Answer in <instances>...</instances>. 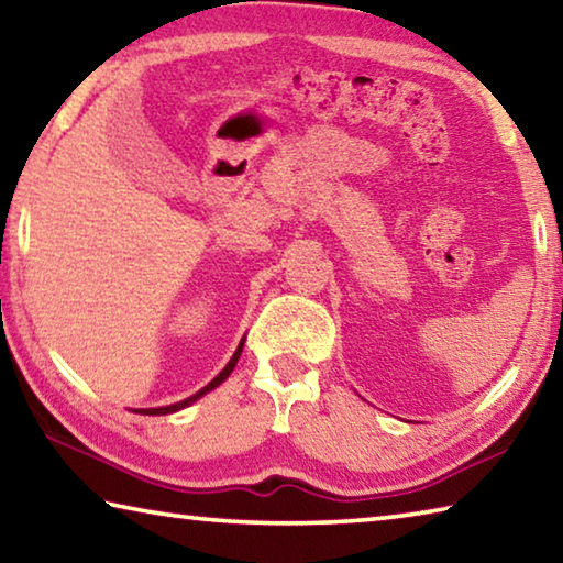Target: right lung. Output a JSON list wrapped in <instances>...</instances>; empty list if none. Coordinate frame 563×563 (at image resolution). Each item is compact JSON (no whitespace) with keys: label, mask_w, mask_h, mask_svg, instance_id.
Segmentation results:
<instances>
[{"label":"right lung","mask_w":563,"mask_h":563,"mask_svg":"<svg viewBox=\"0 0 563 563\" xmlns=\"http://www.w3.org/2000/svg\"><path fill=\"white\" fill-rule=\"evenodd\" d=\"M243 342H245V338L241 340V345H238V350L233 352V357H231V362H228V365L221 369V373H218L211 383H208L203 389H198L196 395H190V397H186V399H180V402H176V405H168V407H148V409H133V412H141V415H170V412H178V409H184V407H188V405H194L196 399H201L203 395H208L211 393V389H216L218 385L221 383H225L228 379V375L233 373V367H235V362H238V357H241V352H243Z\"/></svg>","instance_id":"1"}]
</instances>
